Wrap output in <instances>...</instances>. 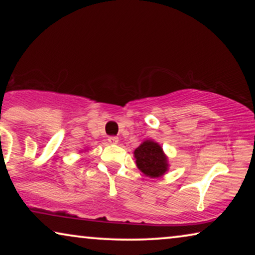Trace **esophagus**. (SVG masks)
I'll return each instance as SVG.
<instances>
[{
	"label": "esophagus",
	"instance_id": "obj_1",
	"mask_svg": "<svg viewBox=\"0 0 255 255\" xmlns=\"http://www.w3.org/2000/svg\"><path fill=\"white\" fill-rule=\"evenodd\" d=\"M108 141H109L110 144H117V142H118V137H115V135H110V137L108 138Z\"/></svg>",
	"mask_w": 255,
	"mask_h": 255
}]
</instances>
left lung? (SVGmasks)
Masks as SVG:
<instances>
[{
    "label": "left lung",
    "instance_id": "1",
    "mask_svg": "<svg viewBox=\"0 0 255 255\" xmlns=\"http://www.w3.org/2000/svg\"><path fill=\"white\" fill-rule=\"evenodd\" d=\"M137 167L146 176L160 177L168 170V159L162 147L154 140H145L134 149Z\"/></svg>",
    "mask_w": 255,
    "mask_h": 255
}]
</instances>
